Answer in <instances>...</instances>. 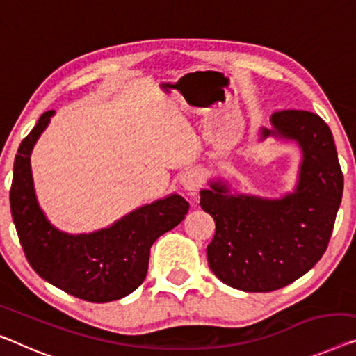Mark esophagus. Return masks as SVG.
Listing matches in <instances>:
<instances>
[{"label": "esophagus", "instance_id": "34e87169", "mask_svg": "<svg viewBox=\"0 0 356 356\" xmlns=\"http://www.w3.org/2000/svg\"><path fill=\"white\" fill-rule=\"evenodd\" d=\"M180 184H182V187L187 192L195 193L201 187V184H203V177H201V174L196 169L190 168L180 174Z\"/></svg>", "mask_w": 356, "mask_h": 356}]
</instances>
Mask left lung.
Returning <instances> with one entry per match:
<instances>
[{
  "instance_id": "left-lung-1",
  "label": "left lung",
  "mask_w": 356,
  "mask_h": 356,
  "mask_svg": "<svg viewBox=\"0 0 356 356\" xmlns=\"http://www.w3.org/2000/svg\"><path fill=\"white\" fill-rule=\"evenodd\" d=\"M268 136L296 140L302 148L299 184L281 200L229 195L222 182L201 190L200 206L214 219L206 248L212 273L246 293H270L305 275L325 254L342 201L343 174L332 132L307 110L272 115Z\"/></svg>"
}]
</instances>
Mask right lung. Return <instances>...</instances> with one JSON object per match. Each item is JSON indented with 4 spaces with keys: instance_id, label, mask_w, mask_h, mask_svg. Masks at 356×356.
Instances as JSON below:
<instances>
[{
    "instance_id": "1",
    "label": "right lung",
    "mask_w": 356,
    "mask_h": 356,
    "mask_svg": "<svg viewBox=\"0 0 356 356\" xmlns=\"http://www.w3.org/2000/svg\"><path fill=\"white\" fill-rule=\"evenodd\" d=\"M52 115L54 110L40 116L14 160L9 201L19 241L31 268L47 283L95 304L118 300L144 283L152 245L184 220L190 206L171 195L89 235L54 229L36 203L30 171V153Z\"/></svg>"
}]
</instances>
